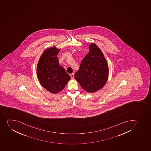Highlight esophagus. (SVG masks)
<instances>
[{"instance_id":"esophagus-1","label":"esophagus","mask_w":151,"mask_h":151,"mask_svg":"<svg viewBox=\"0 0 151 151\" xmlns=\"http://www.w3.org/2000/svg\"><path fill=\"white\" fill-rule=\"evenodd\" d=\"M70 76L71 78V79H73L74 76V74H70Z\"/></svg>"}]
</instances>
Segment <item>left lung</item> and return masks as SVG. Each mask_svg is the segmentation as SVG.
I'll use <instances>...</instances> for the list:
<instances>
[{"label": "left lung", "instance_id": "8db88e82", "mask_svg": "<svg viewBox=\"0 0 151 151\" xmlns=\"http://www.w3.org/2000/svg\"><path fill=\"white\" fill-rule=\"evenodd\" d=\"M108 76L109 67L104 53L97 45L91 43L74 75L75 80L86 91L94 93L105 86Z\"/></svg>", "mask_w": 151, "mask_h": 151}]
</instances>
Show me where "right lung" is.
Here are the masks:
<instances>
[{"instance_id": "add662e5", "label": "right lung", "mask_w": 151, "mask_h": 151, "mask_svg": "<svg viewBox=\"0 0 151 151\" xmlns=\"http://www.w3.org/2000/svg\"><path fill=\"white\" fill-rule=\"evenodd\" d=\"M60 50L55 46L45 50L39 58L36 68L41 85L54 94L62 91L71 79L64 68L59 65L57 55Z\"/></svg>"}]
</instances>
